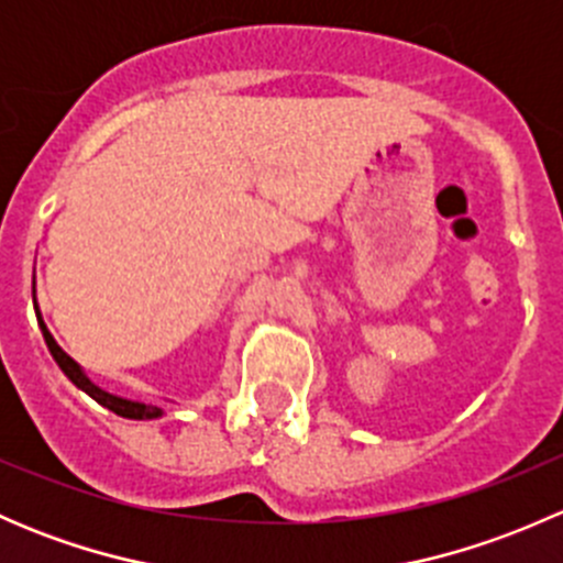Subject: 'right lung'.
Masks as SVG:
<instances>
[{
    "label": "right lung",
    "mask_w": 563,
    "mask_h": 563,
    "mask_svg": "<svg viewBox=\"0 0 563 563\" xmlns=\"http://www.w3.org/2000/svg\"><path fill=\"white\" fill-rule=\"evenodd\" d=\"M35 313H37V323H40V329H43V338H45V345H48L51 356H54L56 365L62 367V373H65V376L70 378V382L76 384L78 389L87 391V395L92 397V400H98L100 406L108 408V411L119 413V417H124V419H157V417H163V408L161 406H152V402H139V400H128V397H119V395H111V391L100 389L98 384H95L92 378H89L87 373H84V367L78 365V362L73 360V356H67L65 351L59 349V343H56L54 334H51L48 327H45L43 316H40L37 299H35Z\"/></svg>",
    "instance_id": "add662e5"
}]
</instances>
